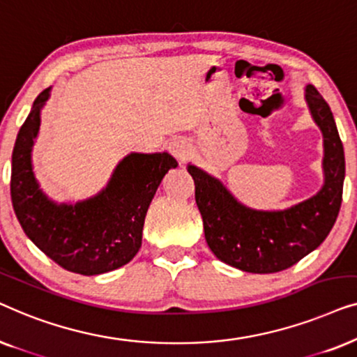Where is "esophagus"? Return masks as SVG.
I'll return each instance as SVG.
<instances>
[{
	"label": "esophagus",
	"instance_id": "esophagus-1",
	"mask_svg": "<svg viewBox=\"0 0 357 357\" xmlns=\"http://www.w3.org/2000/svg\"><path fill=\"white\" fill-rule=\"evenodd\" d=\"M169 153L178 160H185L192 153V144L185 138H174L169 143Z\"/></svg>",
	"mask_w": 357,
	"mask_h": 357
}]
</instances>
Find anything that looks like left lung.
<instances>
[{
  "label": "left lung",
  "instance_id": "8db88e82",
  "mask_svg": "<svg viewBox=\"0 0 357 357\" xmlns=\"http://www.w3.org/2000/svg\"><path fill=\"white\" fill-rule=\"evenodd\" d=\"M305 99L324 133L325 185L315 197L284 211H255L202 169L188 165L204 237L219 260L248 273L287 270L315 250L338 218L344 182V151L333 114L320 92L309 84Z\"/></svg>",
  "mask_w": 357,
  "mask_h": 357
}]
</instances>
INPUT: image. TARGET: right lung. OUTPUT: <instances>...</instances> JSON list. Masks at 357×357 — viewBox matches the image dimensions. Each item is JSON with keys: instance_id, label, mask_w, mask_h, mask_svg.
I'll use <instances>...</instances> for the list:
<instances>
[{"instance_id": "right-lung-1", "label": "right lung", "mask_w": 357, "mask_h": 357, "mask_svg": "<svg viewBox=\"0 0 357 357\" xmlns=\"http://www.w3.org/2000/svg\"><path fill=\"white\" fill-rule=\"evenodd\" d=\"M50 87L33 102L13 149L11 199L26 236L68 271L92 276L126 265L141 248L143 226L155 190L177 160L167 153H133L116 165L97 197L55 204L38 188L31 164L40 109Z\"/></svg>"}]
</instances>
